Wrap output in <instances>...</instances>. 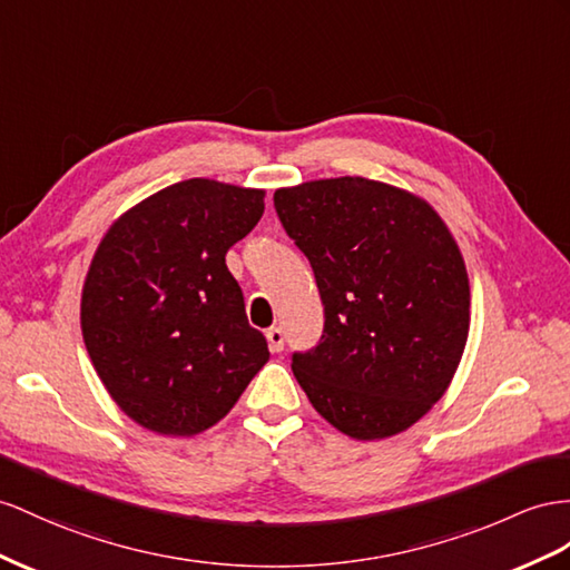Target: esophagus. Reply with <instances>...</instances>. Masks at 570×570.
<instances>
[{
	"mask_svg": "<svg viewBox=\"0 0 570 570\" xmlns=\"http://www.w3.org/2000/svg\"><path fill=\"white\" fill-rule=\"evenodd\" d=\"M265 337H267V344H269V352L279 354L282 348H284V332H282V327H269Z\"/></svg>",
	"mask_w": 570,
	"mask_h": 570,
	"instance_id": "obj_1",
	"label": "esophagus"
}]
</instances>
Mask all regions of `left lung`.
Masks as SVG:
<instances>
[{
  "instance_id": "left-lung-1",
  "label": "left lung",
  "mask_w": 570,
  "mask_h": 570,
  "mask_svg": "<svg viewBox=\"0 0 570 570\" xmlns=\"http://www.w3.org/2000/svg\"><path fill=\"white\" fill-rule=\"evenodd\" d=\"M274 207L325 308L323 340L291 361L315 412L356 441L414 426L470 334V276L441 214L361 175L279 187Z\"/></svg>"
}]
</instances>
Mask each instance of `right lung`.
<instances>
[{
  "label": "right lung",
  "instance_id": "add662e5",
  "mask_svg": "<svg viewBox=\"0 0 570 570\" xmlns=\"http://www.w3.org/2000/svg\"><path fill=\"white\" fill-rule=\"evenodd\" d=\"M265 212V189L189 178L120 214L81 288V334L108 395L146 431L218 424L269 361L226 253Z\"/></svg>",
  "mask_w": 570,
  "mask_h": 570
}]
</instances>
